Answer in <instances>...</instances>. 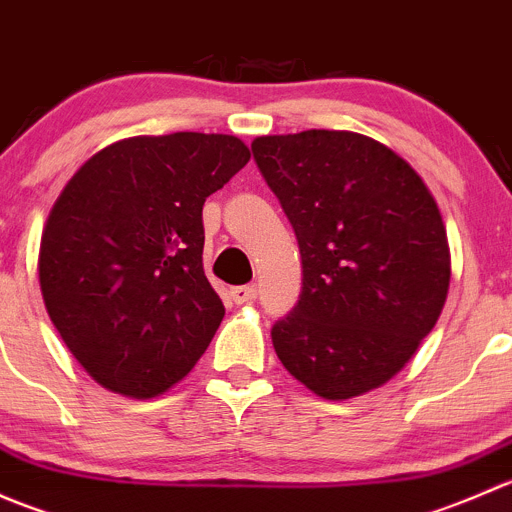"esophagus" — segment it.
Wrapping results in <instances>:
<instances>
[{"instance_id":"34e87169","label":"esophagus","mask_w":512,"mask_h":512,"mask_svg":"<svg viewBox=\"0 0 512 512\" xmlns=\"http://www.w3.org/2000/svg\"><path fill=\"white\" fill-rule=\"evenodd\" d=\"M255 294H257L255 285H242V287H232L230 297L235 304H250L252 299H255Z\"/></svg>"}]
</instances>
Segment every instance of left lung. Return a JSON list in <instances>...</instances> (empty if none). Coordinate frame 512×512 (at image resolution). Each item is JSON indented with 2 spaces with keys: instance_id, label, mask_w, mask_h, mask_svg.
I'll return each mask as SVG.
<instances>
[{
  "instance_id": "1",
  "label": "left lung",
  "mask_w": 512,
  "mask_h": 512,
  "mask_svg": "<svg viewBox=\"0 0 512 512\" xmlns=\"http://www.w3.org/2000/svg\"><path fill=\"white\" fill-rule=\"evenodd\" d=\"M252 156L302 255V294L272 327L282 366L322 399L379 389L446 304L451 252L436 200L404 158L361 133L260 136Z\"/></svg>"
}]
</instances>
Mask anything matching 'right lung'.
I'll return each instance as SVG.
<instances>
[{
    "mask_svg": "<svg viewBox=\"0 0 512 512\" xmlns=\"http://www.w3.org/2000/svg\"><path fill=\"white\" fill-rule=\"evenodd\" d=\"M250 160L223 133L136 136L86 160L39 247L46 312L106 389L151 399L213 342L225 307L203 272V205Z\"/></svg>",
    "mask_w": 512,
    "mask_h": 512,
    "instance_id": "1",
    "label": "right lung"
}]
</instances>
